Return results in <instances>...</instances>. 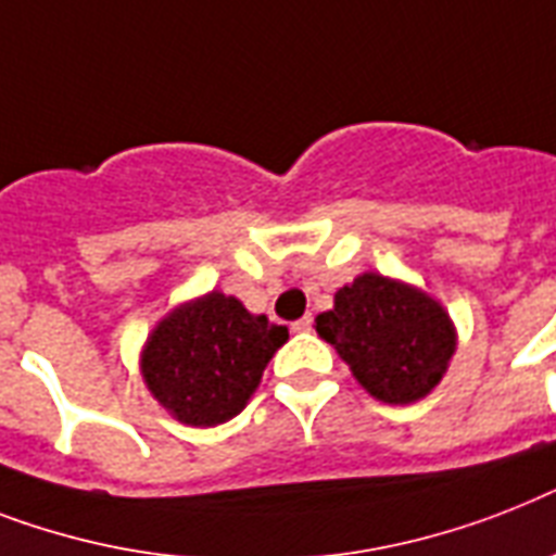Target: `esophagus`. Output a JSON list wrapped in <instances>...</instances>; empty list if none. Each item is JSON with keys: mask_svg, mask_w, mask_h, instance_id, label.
<instances>
[{"mask_svg": "<svg viewBox=\"0 0 556 556\" xmlns=\"http://www.w3.org/2000/svg\"><path fill=\"white\" fill-rule=\"evenodd\" d=\"M292 330H295V332H309V330H313V315H304V318H299V321L292 324Z\"/></svg>", "mask_w": 556, "mask_h": 556, "instance_id": "obj_1", "label": "esophagus"}]
</instances>
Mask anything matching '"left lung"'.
<instances>
[{"label":"left lung","instance_id":"1","mask_svg":"<svg viewBox=\"0 0 556 556\" xmlns=\"http://www.w3.org/2000/svg\"><path fill=\"white\" fill-rule=\"evenodd\" d=\"M315 332L384 404L428 396L456 353V330L445 306L379 273H364L341 287L332 309L315 318Z\"/></svg>","mask_w":556,"mask_h":556}]
</instances>
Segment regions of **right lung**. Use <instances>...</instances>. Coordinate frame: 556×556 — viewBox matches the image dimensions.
<instances>
[{
  "mask_svg": "<svg viewBox=\"0 0 556 556\" xmlns=\"http://www.w3.org/2000/svg\"><path fill=\"white\" fill-rule=\"evenodd\" d=\"M290 339L281 324L252 315L224 292L180 304L146 341L140 372L177 421L215 428L247 407L264 367Z\"/></svg>",
  "mask_w": 556,
  "mask_h": 556,
  "instance_id": "obj_1",
  "label": "right lung"
}]
</instances>
